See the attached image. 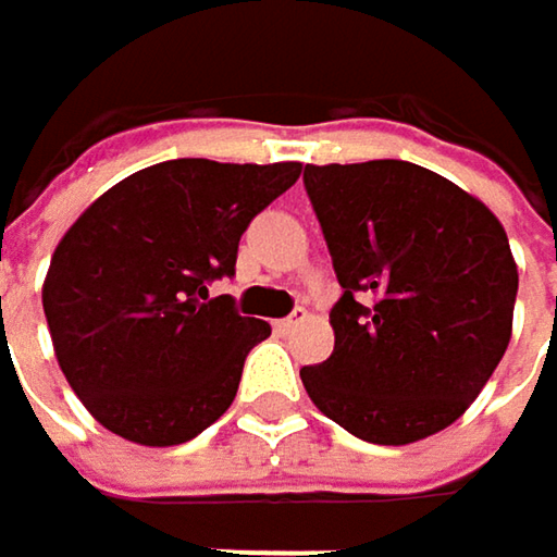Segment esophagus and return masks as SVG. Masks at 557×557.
I'll list each match as a JSON object with an SVG mask.
<instances>
[{
    "mask_svg": "<svg viewBox=\"0 0 557 557\" xmlns=\"http://www.w3.org/2000/svg\"><path fill=\"white\" fill-rule=\"evenodd\" d=\"M309 315H306V309H296L293 315H286V319H280V322H274L277 325V332H283V335H289L293 329H299L302 322H306Z\"/></svg>",
    "mask_w": 557,
    "mask_h": 557,
    "instance_id": "obj_1",
    "label": "esophagus"
}]
</instances>
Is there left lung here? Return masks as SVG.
<instances>
[{
  "label": "left lung",
  "mask_w": 557,
  "mask_h": 557,
  "mask_svg": "<svg viewBox=\"0 0 557 557\" xmlns=\"http://www.w3.org/2000/svg\"><path fill=\"white\" fill-rule=\"evenodd\" d=\"M302 183L342 283L335 351L299 371L309 399L374 445L442 432L512 335L519 274L500 219L409 161L306 164Z\"/></svg>",
  "instance_id": "left-lung-1"
}]
</instances>
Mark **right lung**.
<instances>
[{
    "mask_svg": "<svg viewBox=\"0 0 557 557\" xmlns=\"http://www.w3.org/2000/svg\"><path fill=\"white\" fill-rule=\"evenodd\" d=\"M299 170L164 161L106 189L66 228L41 302L57 364L99 425L168 448L232 406L271 325L209 296V283L235 274L245 228Z\"/></svg>",
    "mask_w": 557,
    "mask_h": 557,
    "instance_id": "obj_1",
    "label": "right lung"
}]
</instances>
